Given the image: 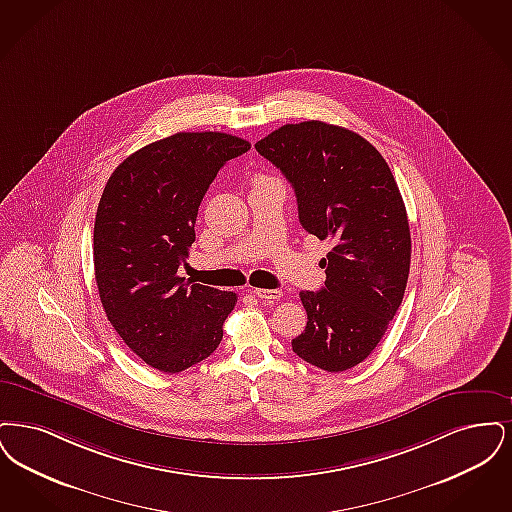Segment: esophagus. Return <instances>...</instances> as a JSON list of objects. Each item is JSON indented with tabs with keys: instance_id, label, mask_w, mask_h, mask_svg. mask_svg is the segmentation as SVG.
<instances>
[{
	"instance_id": "34e87169",
	"label": "esophagus",
	"mask_w": 512,
	"mask_h": 512,
	"mask_svg": "<svg viewBox=\"0 0 512 512\" xmlns=\"http://www.w3.org/2000/svg\"><path fill=\"white\" fill-rule=\"evenodd\" d=\"M254 294L260 298V300H266V302H273V300H279L283 296V290L279 289H256Z\"/></svg>"
}]
</instances>
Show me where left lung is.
<instances>
[{"label":"left lung","mask_w":512,"mask_h":512,"mask_svg":"<svg viewBox=\"0 0 512 512\" xmlns=\"http://www.w3.org/2000/svg\"><path fill=\"white\" fill-rule=\"evenodd\" d=\"M256 151L292 183L302 227L333 243L325 287L302 290L306 331L292 350L340 373L377 348L400 308L411 264V233L398 183L361 135L319 120L287 124Z\"/></svg>","instance_id":"1"}]
</instances>
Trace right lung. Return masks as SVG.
<instances>
[{
  "instance_id": "obj_1",
  "label": "right lung",
  "mask_w": 512,
  "mask_h": 512,
  "mask_svg": "<svg viewBox=\"0 0 512 512\" xmlns=\"http://www.w3.org/2000/svg\"><path fill=\"white\" fill-rule=\"evenodd\" d=\"M250 143L179 132L128 156L97 206L93 266L103 310L126 346L162 373H181L222 342L237 294L189 285L178 269L195 243L200 200Z\"/></svg>"
}]
</instances>
